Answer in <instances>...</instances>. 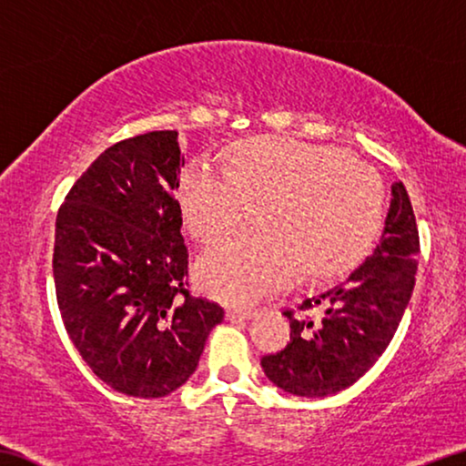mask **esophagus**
<instances>
[{
	"mask_svg": "<svg viewBox=\"0 0 466 466\" xmlns=\"http://www.w3.org/2000/svg\"><path fill=\"white\" fill-rule=\"evenodd\" d=\"M253 316H255L253 309H228L226 311L228 320H248V318H253Z\"/></svg>",
	"mask_w": 466,
	"mask_h": 466,
	"instance_id": "34e87169",
	"label": "esophagus"
}]
</instances>
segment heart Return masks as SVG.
<instances>
[{"label":"heart","mask_w":466,"mask_h":466,"mask_svg":"<svg viewBox=\"0 0 466 466\" xmlns=\"http://www.w3.org/2000/svg\"><path fill=\"white\" fill-rule=\"evenodd\" d=\"M190 232L213 242L266 203L263 232L221 240L197 261L200 289L247 305L287 287L301 266L311 276L339 272L362 255L379 230L383 188L377 173L332 146L295 137H253L230 165L197 158L177 186Z\"/></svg>","instance_id":"1"}]
</instances>
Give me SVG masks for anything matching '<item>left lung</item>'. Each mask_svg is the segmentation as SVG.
Instances as JSON below:
<instances>
[{"label":"left lung","mask_w":466,"mask_h":466,"mask_svg":"<svg viewBox=\"0 0 466 466\" xmlns=\"http://www.w3.org/2000/svg\"><path fill=\"white\" fill-rule=\"evenodd\" d=\"M419 251L410 197L395 182L377 248L347 280L303 299L299 314L284 311L290 341L261 358L266 377L301 398H324L364 377L391 343L408 308Z\"/></svg>","instance_id":"obj_1"}]
</instances>
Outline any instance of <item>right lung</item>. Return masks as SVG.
Wrapping results in <instances>:
<instances>
[{"mask_svg":"<svg viewBox=\"0 0 466 466\" xmlns=\"http://www.w3.org/2000/svg\"><path fill=\"white\" fill-rule=\"evenodd\" d=\"M182 167L177 131L116 142L75 182L56 218L62 322L96 377L131 398L182 387L224 320L218 303L186 289Z\"/></svg>","mask_w":466,"mask_h":466,"instance_id":"obj_1","label":"right lung"}]
</instances>
